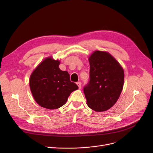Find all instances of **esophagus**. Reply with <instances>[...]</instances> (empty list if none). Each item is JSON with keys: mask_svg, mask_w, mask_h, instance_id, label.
<instances>
[{"mask_svg": "<svg viewBox=\"0 0 153 153\" xmlns=\"http://www.w3.org/2000/svg\"><path fill=\"white\" fill-rule=\"evenodd\" d=\"M81 82H76V85L78 86V88H79V89H81Z\"/></svg>", "mask_w": 153, "mask_h": 153, "instance_id": "34e87169", "label": "esophagus"}]
</instances>
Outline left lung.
Here are the masks:
<instances>
[{
	"label": "left lung",
	"instance_id": "1",
	"mask_svg": "<svg viewBox=\"0 0 153 153\" xmlns=\"http://www.w3.org/2000/svg\"><path fill=\"white\" fill-rule=\"evenodd\" d=\"M89 61V81L84 87L87 104L96 112H104L119 98L124 85V70L113 56L103 51H95Z\"/></svg>",
	"mask_w": 153,
	"mask_h": 153
}]
</instances>
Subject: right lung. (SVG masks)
<instances>
[{
    "label": "right lung",
    "mask_w": 153,
    "mask_h": 153,
    "mask_svg": "<svg viewBox=\"0 0 153 153\" xmlns=\"http://www.w3.org/2000/svg\"><path fill=\"white\" fill-rule=\"evenodd\" d=\"M60 62L48 57L41 62L30 76L29 85L36 103L43 108L57 109L66 103L71 92L78 89L70 81L69 74L62 71Z\"/></svg>",
    "instance_id": "right-lung-1"
}]
</instances>
